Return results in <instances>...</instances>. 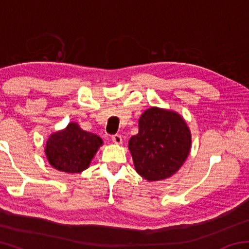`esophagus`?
<instances>
[{
  "label": "esophagus",
  "instance_id": "esophagus-1",
  "mask_svg": "<svg viewBox=\"0 0 249 249\" xmlns=\"http://www.w3.org/2000/svg\"><path fill=\"white\" fill-rule=\"evenodd\" d=\"M112 141H113V142H115V144H117V145H120V144H122V142H123V140H122V136L121 135H113L112 136Z\"/></svg>",
  "mask_w": 249,
  "mask_h": 249
}]
</instances>
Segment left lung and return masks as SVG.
Returning a JSON list of instances; mask_svg holds the SVG:
<instances>
[{
	"mask_svg": "<svg viewBox=\"0 0 249 249\" xmlns=\"http://www.w3.org/2000/svg\"><path fill=\"white\" fill-rule=\"evenodd\" d=\"M128 149L142 178L168 179L182 167L190 153V128L179 113L151 107L138 120V134L130 137Z\"/></svg>",
	"mask_w": 249,
	"mask_h": 249,
	"instance_id": "left-lung-1",
	"label": "left lung"
}]
</instances>
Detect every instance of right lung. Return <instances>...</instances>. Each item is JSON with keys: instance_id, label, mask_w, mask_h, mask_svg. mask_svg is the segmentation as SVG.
I'll list each match as a JSON object with an SVG mask.
<instances>
[{"instance_id": "add662e5", "label": "right lung", "mask_w": 249, "mask_h": 249, "mask_svg": "<svg viewBox=\"0 0 249 249\" xmlns=\"http://www.w3.org/2000/svg\"><path fill=\"white\" fill-rule=\"evenodd\" d=\"M102 138L71 122L67 127L53 133L46 142L45 154L50 166L59 171L78 174L89 168L101 146Z\"/></svg>"}]
</instances>
